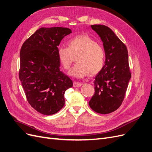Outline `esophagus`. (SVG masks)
Wrapping results in <instances>:
<instances>
[{
  "instance_id": "obj_1",
  "label": "esophagus",
  "mask_w": 152,
  "mask_h": 152,
  "mask_svg": "<svg viewBox=\"0 0 152 152\" xmlns=\"http://www.w3.org/2000/svg\"><path fill=\"white\" fill-rule=\"evenodd\" d=\"M82 85V84L80 83V82H75V81L73 82V86H74L75 87H80Z\"/></svg>"
}]
</instances>
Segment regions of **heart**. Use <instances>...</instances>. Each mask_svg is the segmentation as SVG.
Segmentation results:
<instances>
[{
  "instance_id": "b5f03b06",
  "label": "heart",
  "mask_w": 152,
  "mask_h": 152,
  "mask_svg": "<svg viewBox=\"0 0 152 152\" xmlns=\"http://www.w3.org/2000/svg\"><path fill=\"white\" fill-rule=\"evenodd\" d=\"M57 55L63 68L70 69L73 56L77 63L69 72L76 78H83L87 74L95 75L103 67L105 53L102 46L86 35L74 37L68 41V47L59 46Z\"/></svg>"
}]
</instances>
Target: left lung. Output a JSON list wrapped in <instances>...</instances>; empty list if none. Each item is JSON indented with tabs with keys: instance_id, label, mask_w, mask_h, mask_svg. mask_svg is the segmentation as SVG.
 <instances>
[{
	"instance_id": "1",
	"label": "left lung",
	"mask_w": 152,
	"mask_h": 152,
	"mask_svg": "<svg viewBox=\"0 0 152 152\" xmlns=\"http://www.w3.org/2000/svg\"><path fill=\"white\" fill-rule=\"evenodd\" d=\"M99 36L105 53L104 65L95 77L94 94L89 102L94 112L107 114L121 105L131 77L127 49L109 27L91 25Z\"/></svg>"
}]
</instances>
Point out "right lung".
I'll return each mask as SVG.
<instances>
[{
  "label": "right lung",
  "mask_w": 152,
  "mask_h": 152,
  "mask_svg": "<svg viewBox=\"0 0 152 152\" xmlns=\"http://www.w3.org/2000/svg\"><path fill=\"white\" fill-rule=\"evenodd\" d=\"M72 33L63 27H42L23 44L19 78L27 100L36 111L46 115L59 112L65 104L64 94L73 82L60 71L57 55L61 40Z\"/></svg>",
  "instance_id": "add662e5"
}]
</instances>
